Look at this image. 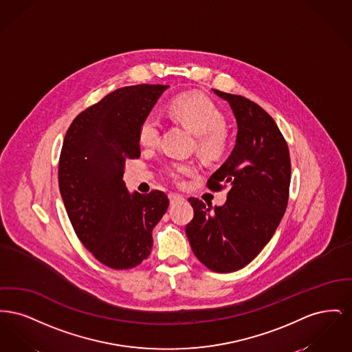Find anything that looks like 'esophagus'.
<instances>
[{
  "instance_id": "obj_1",
  "label": "esophagus",
  "mask_w": 352,
  "mask_h": 352,
  "mask_svg": "<svg viewBox=\"0 0 352 352\" xmlns=\"http://www.w3.org/2000/svg\"><path fill=\"white\" fill-rule=\"evenodd\" d=\"M168 199H170V204L171 206H175L178 203H184V198L182 195H178V194H170L168 195Z\"/></svg>"
}]
</instances>
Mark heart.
Listing matches in <instances>:
<instances>
[{
  "label": "heart",
  "instance_id": "heart-1",
  "mask_svg": "<svg viewBox=\"0 0 352 352\" xmlns=\"http://www.w3.org/2000/svg\"><path fill=\"white\" fill-rule=\"evenodd\" d=\"M170 115L197 134V151L201 158L217 161L221 158L230 145L226 132V118L218 107L197 94H186L170 104ZM161 121L151 112L142 118L138 128V141L142 146H154L160 141ZM190 171L187 164H173L168 174L179 179Z\"/></svg>",
  "mask_w": 352,
  "mask_h": 352
}]
</instances>
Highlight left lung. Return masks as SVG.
Wrapping results in <instances>:
<instances>
[{
    "label": "left lung",
    "mask_w": 352,
    "mask_h": 352,
    "mask_svg": "<svg viewBox=\"0 0 352 352\" xmlns=\"http://www.w3.org/2000/svg\"><path fill=\"white\" fill-rule=\"evenodd\" d=\"M227 101L237 124L236 145L207 186L231 188L223 206L190 198L194 218L186 226L191 250L218 273L244 268L276 232L289 199L290 155L274 120L256 102L214 89Z\"/></svg>",
    "instance_id": "left-lung-1"
}]
</instances>
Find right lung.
I'll use <instances>...</instances> for the list:
<instances>
[{"label": "right lung", "instance_id": "1", "mask_svg": "<svg viewBox=\"0 0 352 352\" xmlns=\"http://www.w3.org/2000/svg\"><path fill=\"white\" fill-rule=\"evenodd\" d=\"M168 87L118 88L79 113L63 141L58 179L68 218L84 247L109 268L148 258L151 231L168 210L165 192L131 194L122 181L125 162L141 154L140 124Z\"/></svg>", "mask_w": 352, "mask_h": 352}]
</instances>
